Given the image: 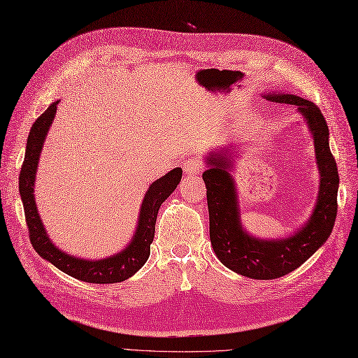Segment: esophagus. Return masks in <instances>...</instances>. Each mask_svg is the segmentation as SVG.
<instances>
[{
  "label": "esophagus",
  "instance_id": "34e87169",
  "mask_svg": "<svg viewBox=\"0 0 358 358\" xmlns=\"http://www.w3.org/2000/svg\"><path fill=\"white\" fill-rule=\"evenodd\" d=\"M203 168L204 164L198 157H190L185 162V164H182V169H185L187 176H198V173L203 171Z\"/></svg>",
  "mask_w": 358,
  "mask_h": 358
}]
</instances>
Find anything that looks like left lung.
Returning <instances> with one entry per match:
<instances>
[{
	"instance_id": "1",
	"label": "left lung",
	"mask_w": 358,
	"mask_h": 358,
	"mask_svg": "<svg viewBox=\"0 0 358 358\" xmlns=\"http://www.w3.org/2000/svg\"><path fill=\"white\" fill-rule=\"evenodd\" d=\"M272 103L295 106L308 125L315 142L319 169V190L308 221L282 239H259L242 227L239 199L231 176L236 148H217L206 157L208 169L203 180L207 187L210 242L216 257L236 273L254 280H273L298 269L307 262L333 231L337 215L338 172L329 151V131L324 115L315 103L293 94L263 95ZM239 151V148H237Z\"/></svg>"
}]
</instances>
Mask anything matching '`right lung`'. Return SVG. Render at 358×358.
<instances>
[{
  "instance_id": "1",
  "label": "right lung",
  "mask_w": 358,
  "mask_h": 358,
  "mask_svg": "<svg viewBox=\"0 0 358 358\" xmlns=\"http://www.w3.org/2000/svg\"><path fill=\"white\" fill-rule=\"evenodd\" d=\"M59 103L60 99L54 101L45 110V113H42L33 124L29 139H27L25 157L20 173V195L24 204L25 222L29 227L31 245L42 259L77 280L94 284H113L125 281L133 277L148 260L159 208L163 201L177 189L178 182L181 181L182 169L176 168L169 171L166 176L155 180L150 189L146 190L133 239L121 252L99 260H86L59 250L50 239L47 230H45L34 201V180L39 166V157L45 137H47L52 119L56 116Z\"/></svg>"
}]
</instances>
